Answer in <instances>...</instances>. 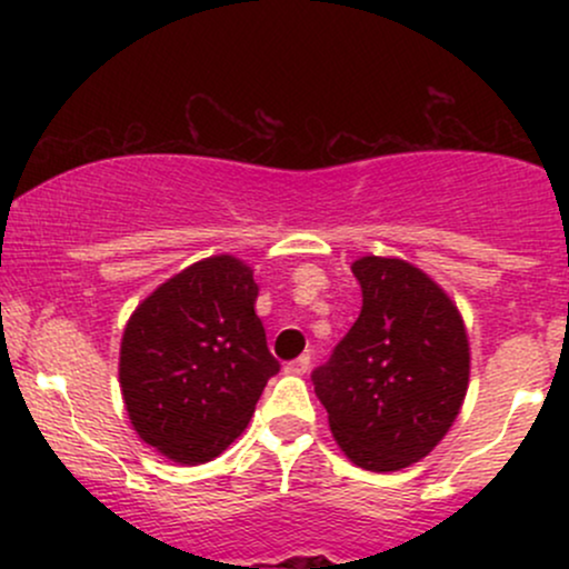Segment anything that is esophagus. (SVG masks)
<instances>
[{
  "label": "esophagus",
  "mask_w": 569,
  "mask_h": 569,
  "mask_svg": "<svg viewBox=\"0 0 569 569\" xmlns=\"http://www.w3.org/2000/svg\"><path fill=\"white\" fill-rule=\"evenodd\" d=\"M307 369H310V356H299L297 361L286 363V367H283L286 375H293V377H302V375H307Z\"/></svg>",
  "instance_id": "obj_1"
}]
</instances>
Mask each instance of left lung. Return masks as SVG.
<instances>
[{"label":"left lung","mask_w":569,"mask_h":569,"mask_svg":"<svg viewBox=\"0 0 569 569\" xmlns=\"http://www.w3.org/2000/svg\"><path fill=\"white\" fill-rule=\"evenodd\" d=\"M358 321L312 375L337 447L363 471H401L439 447L471 380V342L455 299L398 257L356 259Z\"/></svg>","instance_id":"obj_1"}]
</instances>
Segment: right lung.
I'll use <instances>...</instances> for the list:
<instances>
[{"label":"right lung","mask_w":569,"mask_h":569,"mask_svg":"<svg viewBox=\"0 0 569 569\" xmlns=\"http://www.w3.org/2000/svg\"><path fill=\"white\" fill-rule=\"evenodd\" d=\"M251 264L200 259L130 312L120 342V390L143 443L179 466L224 452L253 417L278 361L257 316Z\"/></svg>","instance_id":"1"}]
</instances>
